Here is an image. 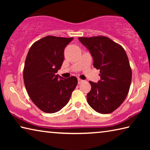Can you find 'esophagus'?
Returning <instances> with one entry per match:
<instances>
[{
    "mask_svg": "<svg viewBox=\"0 0 150 150\" xmlns=\"http://www.w3.org/2000/svg\"><path fill=\"white\" fill-rule=\"evenodd\" d=\"M83 81V80H82V79H81L80 78H78V83L79 84H80V83H81Z\"/></svg>",
    "mask_w": 150,
    "mask_h": 150,
    "instance_id": "34e87169",
    "label": "esophagus"
}]
</instances>
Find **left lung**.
<instances>
[{
    "instance_id": "obj_1",
    "label": "left lung",
    "mask_w": 150,
    "mask_h": 150,
    "mask_svg": "<svg viewBox=\"0 0 150 150\" xmlns=\"http://www.w3.org/2000/svg\"><path fill=\"white\" fill-rule=\"evenodd\" d=\"M79 40L90 51L94 67L100 70V80L97 83L89 81L87 103L98 113L112 112L125 100L131 85L132 69L125 50L103 35Z\"/></svg>"
}]
</instances>
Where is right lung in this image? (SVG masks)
<instances>
[{
  "label": "right lung",
  "mask_w": 150,
  "mask_h": 150,
  "mask_svg": "<svg viewBox=\"0 0 150 150\" xmlns=\"http://www.w3.org/2000/svg\"><path fill=\"white\" fill-rule=\"evenodd\" d=\"M73 38L47 35L30 48L25 61L24 83L35 105L46 113H54L67 105L77 85L74 76L56 75L64 60V49Z\"/></svg>",
  "instance_id": "add662e5"
}]
</instances>
